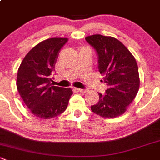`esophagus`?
<instances>
[{
    "label": "esophagus",
    "instance_id": "1",
    "mask_svg": "<svg viewBox=\"0 0 160 160\" xmlns=\"http://www.w3.org/2000/svg\"><path fill=\"white\" fill-rule=\"evenodd\" d=\"M75 90H77V91L80 92V93H86V92L87 91V89H78V88H77V89H75Z\"/></svg>",
    "mask_w": 160,
    "mask_h": 160
}]
</instances>
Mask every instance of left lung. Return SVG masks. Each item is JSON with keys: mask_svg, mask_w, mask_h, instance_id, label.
<instances>
[{"mask_svg": "<svg viewBox=\"0 0 160 160\" xmlns=\"http://www.w3.org/2000/svg\"><path fill=\"white\" fill-rule=\"evenodd\" d=\"M85 40L95 50L102 82L108 86L105 93H98L99 101L90 107L91 110L102 117H118L127 110L139 90L137 61L116 38L95 34Z\"/></svg>", "mask_w": 160, "mask_h": 160, "instance_id": "1", "label": "left lung"}]
</instances>
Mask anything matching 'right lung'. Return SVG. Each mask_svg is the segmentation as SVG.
<instances>
[{"label": "right lung", "instance_id": "right-lung-1", "mask_svg": "<svg viewBox=\"0 0 160 160\" xmlns=\"http://www.w3.org/2000/svg\"><path fill=\"white\" fill-rule=\"evenodd\" d=\"M67 38L43 40L28 52L18 69L17 88L27 107L36 117L51 119L63 112L73 94L70 88L53 86L50 76L60 50Z\"/></svg>", "mask_w": 160, "mask_h": 160}]
</instances>
